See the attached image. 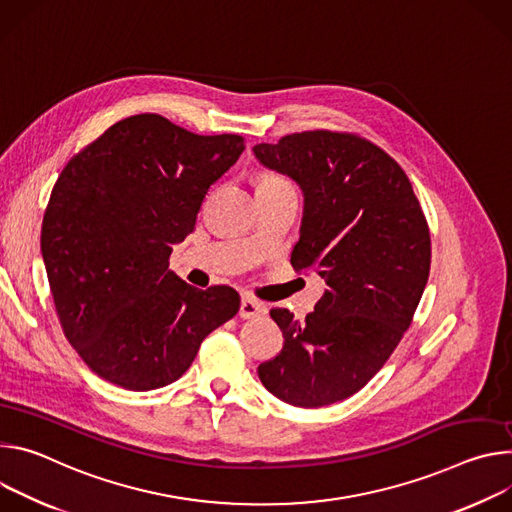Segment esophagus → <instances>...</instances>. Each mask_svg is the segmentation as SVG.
<instances>
[{"label": "esophagus", "instance_id": "esophagus-1", "mask_svg": "<svg viewBox=\"0 0 512 512\" xmlns=\"http://www.w3.org/2000/svg\"><path fill=\"white\" fill-rule=\"evenodd\" d=\"M266 313V307L252 299V297H242V303H240V317L242 319H256V317H262Z\"/></svg>", "mask_w": 512, "mask_h": 512}]
</instances>
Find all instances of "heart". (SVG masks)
<instances>
[{
	"instance_id": "1",
	"label": "heart",
	"mask_w": 512,
	"mask_h": 512,
	"mask_svg": "<svg viewBox=\"0 0 512 512\" xmlns=\"http://www.w3.org/2000/svg\"><path fill=\"white\" fill-rule=\"evenodd\" d=\"M278 183H289L287 179H282V177H278V175H262L260 177V185L258 187H262V185H278Z\"/></svg>"
}]
</instances>
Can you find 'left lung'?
<instances>
[{"label": "left lung", "instance_id": "1", "mask_svg": "<svg viewBox=\"0 0 512 512\" xmlns=\"http://www.w3.org/2000/svg\"><path fill=\"white\" fill-rule=\"evenodd\" d=\"M254 154L301 185L305 217L291 264L317 268L327 282L303 323L289 309L270 311L285 346L258 376L295 407L344 401L413 321L431 268L425 213L401 164L358 134L299 132L256 144Z\"/></svg>", "mask_w": 512, "mask_h": 512}]
</instances>
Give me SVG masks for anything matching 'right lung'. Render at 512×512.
Here are the masks:
<instances>
[{
	"label": "right lung",
	"instance_id": "add662e5",
	"mask_svg": "<svg viewBox=\"0 0 512 512\" xmlns=\"http://www.w3.org/2000/svg\"><path fill=\"white\" fill-rule=\"evenodd\" d=\"M244 148L238 134L201 136L140 113L56 179L40 232L50 295L69 344L103 380L138 392L175 382L238 313L232 287L195 289L168 258Z\"/></svg>",
	"mask_w": 512,
	"mask_h": 512
}]
</instances>
